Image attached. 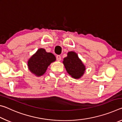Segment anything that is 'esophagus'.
<instances>
[{
    "instance_id": "1",
    "label": "esophagus",
    "mask_w": 122,
    "mask_h": 122,
    "mask_svg": "<svg viewBox=\"0 0 122 122\" xmlns=\"http://www.w3.org/2000/svg\"><path fill=\"white\" fill-rule=\"evenodd\" d=\"M56 59H57V60L58 61H61V57L60 55H56Z\"/></svg>"
}]
</instances>
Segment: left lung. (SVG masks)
Returning a JSON list of instances; mask_svg holds the SVG:
<instances>
[{
    "instance_id": "1",
    "label": "left lung",
    "mask_w": 122,
    "mask_h": 122,
    "mask_svg": "<svg viewBox=\"0 0 122 122\" xmlns=\"http://www.w3.org/2000/svg\"><path fill=\"white\" fill-rule=\"evenodd\" d=\"M63 63L67 73L76 79L80 78L85 72V66L74 51L67 53V56L64 58Z\"/></svg>"
}]
</instances>
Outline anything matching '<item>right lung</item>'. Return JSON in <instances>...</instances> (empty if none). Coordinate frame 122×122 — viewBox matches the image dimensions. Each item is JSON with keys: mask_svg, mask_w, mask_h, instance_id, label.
<instances>
[{"mask_svg": "<svg viewBox=\"0 0 122 122\" xmlns=\"http://www.w3.org/2000/svg\"><path fill=\"white\" fill-rule=\"evenodd\" d=\"M55 60L56 57L52 53H47L45 49L40 48L28 60V69L35 75L42 76L50 64Z\"/></svg>", "mask_w": 122, "mask_h": 122, "instance_id": "obj_1", "label": "right lung"}]
</instances>
